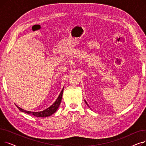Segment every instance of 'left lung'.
<instances>
[{
    "instance_id": "1",
    "label": "left lung",
    "mask_w": 146,
    "mask_h": 146,
    "mask_svg": "<svg viewBox=\"0 0 146 146\" xmlns=\"http://www.w3.org/2000/svg\"><path fill=\"white\" fill-rule=\"evenodd\" d=\"M85 103H86V105H88V106H89V105H88V104H87V102H86V101H85Z\"/></svg>"
}]
</instances>
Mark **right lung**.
<instances>
[{
	"label": "right lung",
	"mask_w": 146,
	"mask_h": 146,
	"mask_svg": "<svg viewBox=\"0 0 146 146\" xmlns=\"http://www.w3.org/2000/svg\"><path fill=\"white\" fill-rule=\"evenodd\" d=\"M63 89H64V88H63L62 90H61L59 96H58L57 99H56V101L54 102V104L52 105H51L50 107H48V108H47L44 111H40V112H32V111H26L25 110H23L21 108H20V107H19L18 106H17V105H16V106L21 112H25L26 113H28V114L33 115L34 116L36 117L44 118V117H49V116L51 115L52 114L56 112V111L58 110V107L60 105V103L61 102V99H62Z\"/></svg>",
	"instance_id": "1"
}]
</instances>
